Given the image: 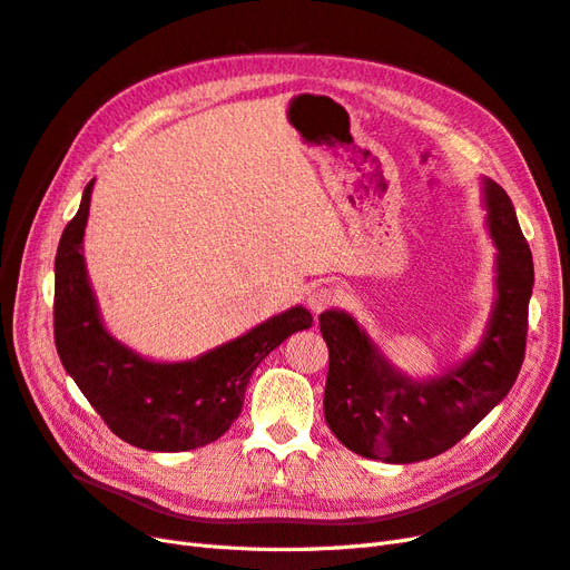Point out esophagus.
Here are the masks:
<instances>
[{"label": "esophagus", "instance_id": "1", "mask_svg": "<svg viewBox=\"0 0 570 570\" xmlns=\"http://www.w3.org/2000/svg\"><path fill=\"white\" fill-rule=\"evenodd\" d=\"M337 302H340V292L333 285H321V287L312 289V292H308V299H306L308 308H312L314 314L325 312V308L335 306Z\"/></svg>", "mask_w": 570, "mask_h": 570}]
</instances>
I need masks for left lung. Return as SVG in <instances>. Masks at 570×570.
I'll use <instances>...</instances> for the list:
<instances>
[{
	"mask_svg": "<svg viewBox=\"0 0 570 570\" xmlns=\"http://www.w3.org/2000/svg\"><path fill=\"white\" fill-rule=\"evenodd\" d=\"M488 230L497 247V299L478 350L440 377L413 381L392 366L354 316H318L327 344L323 413L333 435L358 456L385 463L433 459L471 433L504 400L525 356L534 271L509 195L482 178Z\"/></svg>",
	"mask_w": 570,
	"mask_h": 570,
	"instance_id": "left-lung-1",
	"label": "left lung"
}]
</instances>
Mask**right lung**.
Returning <instances> with one entry per match:
<instances>
[{
	"label": "right lung",
	"mask_w": 570,
	"mask_h": 570,
	"mask_svg": "<svg viewBox=\"0 0 570 570\" xmlns=\"http://www.w3.org/2000/svg\"><path fill=\"white\" fill-rule=\"evenodd\" d=\"M92 185L82 193L55 258V342L73 377L114 435L147 452H187L218 440L239 416L254 368L292 333L312 327L292 306L243 337L189 361H149L128 350L101 323L82 256Z\"/></svg>",
	"instance_id": "obj_1"
}]
</instances>
